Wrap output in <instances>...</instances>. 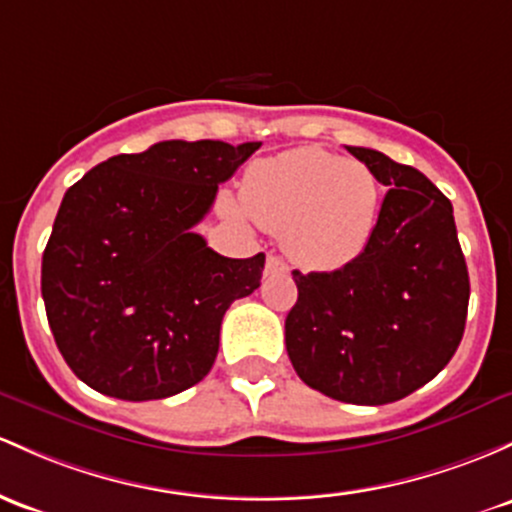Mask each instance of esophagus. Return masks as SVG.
<instances>
[{
    "instance_id": "1",
    "label": "esophagus",
    "mask_w": 512,
    "mask_h": 512,
    "mask_svg": "<svg viewBox=\"0 0 512 512\" xmlns=\"http://www.w3.org/2000/svg\"><path fill=\"white\" fill-rule=\"evenodd\" d=\"M267 274H286L289 272V267H286V262L282 257L277 255H267V267H265Z\"/></svg>"
}]
</instances>
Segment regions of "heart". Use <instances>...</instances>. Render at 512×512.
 I'll use <instances>...</instances> for the list:
<instances>
[{
    "instance_id": "1",
    "label": "heart",
    "mask_w": 512,
    "mask_h": 512,
    "mask_svg": "<svg viewBox=\"0 0 512 512\" xmlns=\"http://www.w3.org/2000/svg\"><path fill=\"white\" fill-rule=\"evenodd\" d=\"M381 187L372 167L323 148L286 150L255 162L240 184L233 218L282 230L284 250L308 269H340L372 240Z\"/></svg>"
}]
</instances>
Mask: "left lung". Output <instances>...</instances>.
Wrapping results in <instances>:
<instances>
[{
    "instance_id": "8db88e82",
    "label": "left lung",
    "mask_w": 512,
    "mask_h": 512,
    "mask_svg": "<svg viewBox=\"0 0 512 512\" xmlns=\"http://www.w3.org/2000/svg\"><path fill=\"white\" fill-rule=\"evenodd\" d=\"M389 192L367 250L335 272H294L284 323L303 384L342 403L384 406L435 379L457 352L469 272L452 204L411 165L352 148Z\"/></svg>"
}]
</instances>
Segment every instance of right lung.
Instances as JSON below:
<instances>
[{
	"label": "right lung",
	"instance_id": "right-lung-1",
	"mask_svg": "<svg viewBox=\"0 0 512 512\" xmlns=\"http://www.w3.org/2000/svg\"><path fill=\"white\" fill-rule=\"evenodd\" d=\"M257 143L162 140L89 170L63 196L41 294L67 367L94 391L157 401L199 384L221 320L260 286L265 255L230 260L194 226Z\"/></svg>",
	"mask_w": 512,
	"mask_h": 512
}]
</instances>
